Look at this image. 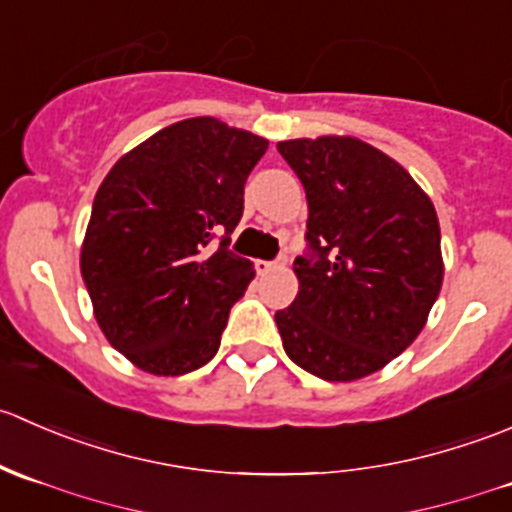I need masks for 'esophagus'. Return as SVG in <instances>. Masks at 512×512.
<instances>
[{"label": "esophagus", "instance_id": "obj_1", "mask_svg": "<svg viewBox=\"0 0 512 512\" xmlns=\"http://www.w3.org/2000/svg\"><path fill=\"white\" fill-rule=\"evenodd\" d=\"M282 265H287V255H280L277 257L275 262H265V260H257L255 262V270L260 272V275H265V272H270V270H275V267H282Z\"/></svg>", "mask_w": 512, "mask_h": 512}]
</instances>
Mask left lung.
Here are the masks:
<instances>
[{
	"mask_svg": "<svg viewBox=\"0 0 512 512\" xmlns=\"http://www.w3.org/2000/svg\"><path fill=\"white\" fill-rule=\"evenodd\" d=\"M307 193L309 255L275 314L289 359L324 381L384 369L426 327L443 285L441 227L404 165L352 136L280 141Z\"/></svg>",
	"mask_w": 512,
	"mask_h": 512,
	"instance_id": "obj_1",
	"label": "left lung"
}]
</instances>
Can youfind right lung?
I'll return each mask as SVG.
<instances>
[{"instance_id": "right-lung-1", "label": "right lung", "mask_w": 512, "mask_h": 512, "mask_svg": "<svg viewBox=\"0 0 512 512\" xmlns=\"http://www.w3.org/2000/svg\"><path fill=\"white\" fill-rule=\"evenodd\" d=\"M270 141L210 116L185 118L116 160L81 245V277L103 337L156 376L218 354L227 314L255 277L227 250L245 180ZM224 235L212 250V240Z\"/></svg>"}]
</instances>
